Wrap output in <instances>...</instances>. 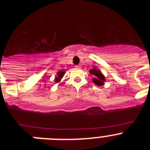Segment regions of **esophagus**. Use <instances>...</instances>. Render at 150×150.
I'll return each mask as SVG.
<instances>
[{
    "label": "esophagus",
    "mask_w": 150,
    "mask_h": 150,
    "mask_svg": "<svg viewBox=\"0 0 150 150\" xmlns=\"http://www.w3.org/2000/svg\"><path fill=\"white\" fill-rule=\"evenodd\" d=\"M75 67H76V68H81V65L80 64H77V65L75 66Z\"/></svg>",
    "instance_id": "esophagus-1"
}]
</instances>
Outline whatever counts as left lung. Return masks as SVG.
Masks as SVG:
<instances>
[{
  "mask_svg": "<svg viewBox=\"0 0 150 150\" xmlns=\"http://www.w3.org/2000/svg\"><path fill=\"white\" fill-rule=\"evenodd\" d=\"M89 73L91 75H93L92 81L95 85L98 86H102L104 84V82L106 81L105 76L99 69L97 68L96 67H93V68L89 70Z\"/></svg>",
  "mask_w": 150,
  "mask_h": 150,
  "instance_id": "8db88e82",
  "label": "left lung"
}]
</instances>
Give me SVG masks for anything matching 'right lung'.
I'll list each match as a JSON object with an SVG mask.
<instances>
[{
  "label": "right lung",
  "instance_id": "right-lung-1",
  "mask_svg": "<svg viewBox=\"0 0 150 150\" xmlns=\"http://www.w3.org/2000/svg\"><path fill=\"white\" fill-rule=\"evenodd\" d=\"M64 74H65V71H59V72L57 73V76H55V83H60L61 79H62V77L64 76Z\"/></svg>",
  "mask_w": 150,
  "mask_h": 150
}]
</instances>
